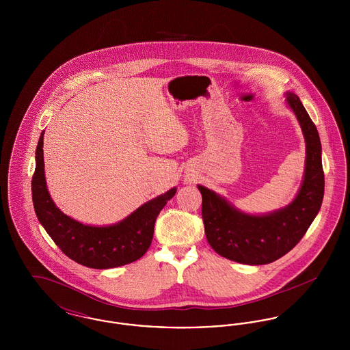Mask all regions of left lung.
<instances>
[{"instance_id":"8db88e82","label":"left lung","mask_w":350,"mask_h":350,"mask_svg":"<svg viewBox=\"0 0 350 350\" xmlns=\"http://www.w3.org/2000/svg\"><path fill=\"white\" fill-rule=\"evenodd\" d=\"M287 103L299 120L307 154L303 183L293 203L267 215H247L214 191L198 185L208 244L217 254L240 264H270L288 253L307 232L323 202L324 172L317 126L298 96L287 94Z\"/></svg>"}]
</instances>
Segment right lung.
Here are the masks:
<instances>
[{"instance_id":"add662e5","label":"right lung","mask_w":350,"mask_h":350,"mask_svg":"<svg viewBox=\"0 0 350 350\" xmlns=\"http://www.w3.org/2000/svg\"><path fill=\"white\" fill-rule=\"evenodd\" d=\"M35 160L36 167L31 180L35 214L62 252L83 267L110 269L139 260L150 247L156 217L177 191L176 187L170 189L114 226H83L64 215L51 200L44 177L43 133L39 137Z\"/></svg>"}]
</instances>
